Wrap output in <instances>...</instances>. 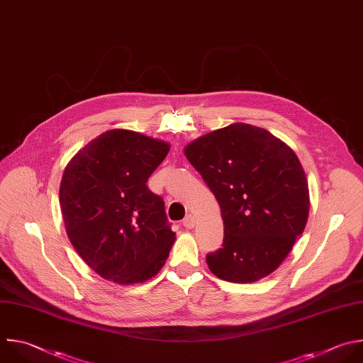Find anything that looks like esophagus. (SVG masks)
<instances>
[{
    "instance_id": "34e87169",
    "label": "esophagus",
    "mask_w": 363,
    "mask_h": 363,
    "mask_svg": "<svg viewBox=\"0 0 363 363\" xmlns=\"http://www.w3.org/2000/svg\"><path fill=\"white\" fill-rule=\"evenodd\" d=\"M182 223H184V226H185V228L192 229V228L195 226V216H194V215H191V213H189V215H186V216H185V219L182 220Z\"/></svg>"
}]
</instances>
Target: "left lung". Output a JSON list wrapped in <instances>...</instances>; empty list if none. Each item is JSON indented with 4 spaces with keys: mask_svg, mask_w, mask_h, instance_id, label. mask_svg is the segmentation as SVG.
<instances>
[{
    "mask_svg": "<svg viewBox=\"0 0 363 363\" xmlns=\"http://www.w3.org/2000/svg\"><path fill=\"white\" fill-rule=\"evenodd\" d=\"M185 155L223 219L222 248L206 255L211 272L235 284L274 272L309 213L308 182L295 152L269 131L236 123L195 140Z\"/></svg>",
    "mask_w": 363,
    "mask_h": 363,
    "instance_id": "8db88e82",
    "label": "left lung"
}]
</instances>
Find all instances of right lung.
<instances>
[{
  "label": "right lung",
  "instance_id": "add662e5",
  "mask_svg": "<svg viewBox=\"0 0 363 363\" xmlns=\"http://www.w3.org/2000/svg\"><path fill=\"white\" fill-rule=\"evenodd\" d=\"M169 145L111 130L68 162L60 205L72 247L86 265L116 284H138L164 267L175 232L164 199L147 182Z\"/></svg>",
  "mask_w": 363,
  "mask_h": 363
}]
</instances>
